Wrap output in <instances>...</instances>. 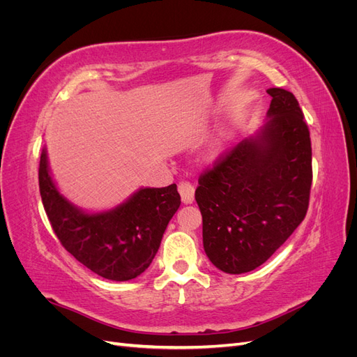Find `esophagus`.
<instances>
[{
  "mask_svg": "<svg viewBox=\"0 0 357 357\" xmlns=\"http://www.w3.org/2000/svg\"><path fill=\"white\" fill-rule=\"evenodd\" d=\"M178 193L181 197V201L185 204H192L193 199H195V188H193L190 181H180Z\"/></svg>",
  "mask_w": 357,
  "mask_h": 357,
  "instance_id": "34e87169",
  "label": "esophagus"
}]
</instances>
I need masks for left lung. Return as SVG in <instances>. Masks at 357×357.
<instances>
[{
	"label": "left lung",
	"mask_w": 357,
	"mask_h": 357,
	"mask_svg": "<svg viewBox=\"0 0 357 357\" xmlns=\"http://www.w3.org/2000/svg\"><path fill=\"white\" fill-rule=\"evenodd\" d=\"M269 121L199 176L195 199L211 264L228 274L261 266L304 220L311 139L295 95L271 88Z\"/></svg>",
	"instance_id": "1"
}]
</instances>
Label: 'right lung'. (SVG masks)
I'll list each match as a JSON object with an SVG mask.
<instances>
[{"label": "right lung", "instance_id": "add662e5", "mask_svg": "<svg viewBox=\"0 0 357 357\" xmlns=\"http://www.w3.org/2000/svg\"><path fill=\"white\" fill-rule=\"evenodd\" d=\"M43 205L58 240L80 264L113 282L143 274L158 253L168 222L180 207L176 185L144 188L119 207L84 213L53 183L43 149L38 168Z\"/></svg>", "mask_w": 357, "mask_h": 357}]
</instances>
